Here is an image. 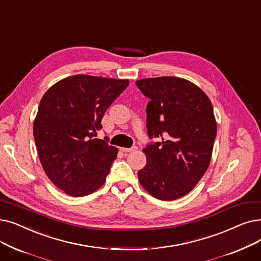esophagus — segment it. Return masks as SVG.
<instances>
[{
    "label": "esophagus",
    "instance_id": "34e87169",
    "mask_svg": "<svg viewBox=\"0 0 261 261\" xmlns=\"http://www.w3.org/2000/svg\"><path fill=\"white\" fill-rule=\"evenodd\" d=\"M137 149H138L137 146L131 147V148H124V147H121V148H120V150L122 152H131V151H134V150H137Z\"/></svg>",
    "mask_w": 261,
    "mask_h": 261
}]
</instances>
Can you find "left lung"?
I'll use <instances>...</instances> for the list:
<instances>
[{
	"label": "left lung",
	"instance_id": "1",
	"mask_svg": "<svg viewBox=\"0 0 261 261\" xmlns=\"http://www.w3.org/2000/svg\"><path fill=\"white\" fill-rule=\"evenodd\" d=\"M150 99L147 132L161 141L143 149L142 187L153 197L175 200L194 189L211 161L217 120L208 96L186 79L159 76L135 82Z\"/></svg>",
	"mask_w": 261,
	"mask_h": 261
}]
</instances>
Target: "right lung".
<instances>
[{
    "mask_svg": "<svg viewBox=\"0 0 261 261\" xmlns=\"http://www.w3.org/2000/svg\"><path fill=\"white\" fill-rule=\"evenodd\" d=\"M128 85L129 80L76 74L42 96L34 140L44 173L67 195L86 196L106 182L118 149L94 137L106 111Z\"/></svg>",
    "mask_w": 261,
    "mask_h": 261,
    "instance_id": "1",
    "label": "right lung"
}]
</instances>
